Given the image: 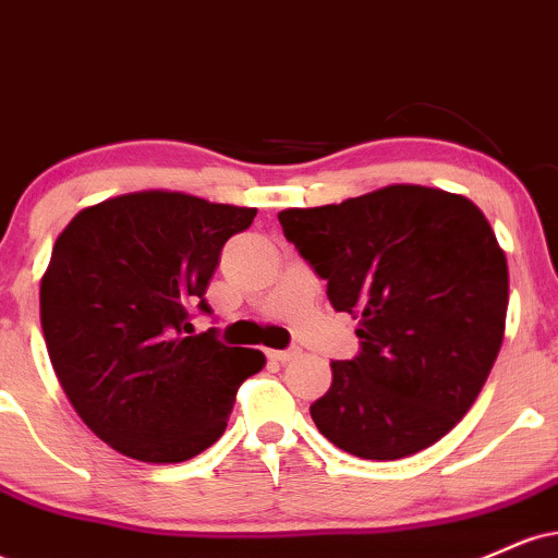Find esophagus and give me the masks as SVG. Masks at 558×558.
<instances>
[{"label": "esophagus", "instance_id": "obj_1", "mask_svg": "<svg viewBox=\"0 0 558 558\" xmlns=\"http://www.w3.org/2000/svg\"><path fill=\"white\" fill-rule=\"evenodd\" d=\"M299 351H293V349H288V351H278V349H270L267 351V356H270L272 362H278V364H286V362H291L293 356H296Z\"/></svg>", "mask_w": 558, "mask_h": 558}]
</instances>
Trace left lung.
Returning a JSON list of instances; mask_svg holds the SVG:
<instances>
[{"instance_id": "1", "label": "left lung", "mask_w": 558, "mask_h": 558, "mask_svg": "<svg viewBox=\"0 0 558 558\" xmlns=\"http://www.w3.org/2000/svg\"><path fill=\"white\" fill-rule=\"evenodd\" d=\"M278 220L330 304L360 319L362 351L330 362L310 407L317 430L377 462L444 438L488 380L509 306L506 254L477 204L393 183Z\"/></svg>"}]
</instances>
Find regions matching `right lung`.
Here are the masks:
<instances>
[{
	"label": "right lung",
	"instance_id": "add662e5",
	"mask_svg": "<svg viewBox=\"0 0 558 558\" xmlns=\"http://www.w3.org/2000/svg\"><path fill=\"white\" fill-rule=\"evenodd\" d=\"M257 209L133 191L81 209L41 278V330L68 401L123 457L175 464L226 433L257 349L194 332L189 310Z\"/></svg>",
	"mask_w": 558,
	"mask_h": 558
}]
</instances>
